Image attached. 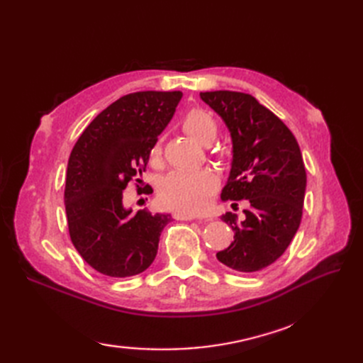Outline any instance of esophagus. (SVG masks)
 Wrapping results in <instances>:
<instances>
[{
  "instance_id": "1",
  "label": "esophagus",
  "mask_w": 363,
  "mask_h": 363,
  "mask_svg": "<svg viewBox=\"0 0 363 363\" xmlns=\"http://www.w3.org/2000/svg\"><path fill=\"white\" fill-rule=\"evenodd\" d=\"M175 219H180V221H191V219H195L194 216H189V215H183V213H175L174 215ZM199 221H211V218H199Z\"/></svg>"
}]
</instances>
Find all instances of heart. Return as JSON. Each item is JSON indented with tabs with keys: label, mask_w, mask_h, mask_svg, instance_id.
<instances>
[{
	"label": "heart",
	"mask_w": 363,
	"mask_h": 363,
	"mask_svg": "<svg viewBox=\"0 0 363 363\" xmlns=\"http://www.w3.org/2000/svg\"><path fill=\"white\" fill-rule=\"evenodd\" d=\"M182 125L186 133L203 145L211 144L218 133L215 118L200 107L191 108L183 116ZM159 152L160 144L152 150V156ZM216 186V177L208 171H174L160 182L157 196L164 207L183 215H195L203 211Z\"/></svg>",
	"instance_id": "1"
}]
</instances>
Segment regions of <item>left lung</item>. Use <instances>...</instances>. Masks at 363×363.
Instances as JSON below:
<instances>
[{"label":"left lung","mask_w":363,"mask_h":363,"mask_svg":"<svg viewBox=\"0 0 363 363\" xmlns=\"http://www.w3.org/2000/svg\"><path fill=\"white\" fill-rule=\"evenodd\" d=\"M201 100L223 118L233 140V160L223 201L248 200L242 218L221 216L235 240L216 252L238 272H257L276 262L301 223L306 169L292 131L255 96L233 91L201 92ZM238 204L232 207L236 211Z\"/></svg>","instance_id":"obj_1"}]
</instances>
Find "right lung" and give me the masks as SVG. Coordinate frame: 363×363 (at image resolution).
<instances>
[{
  "label": "right lung",
  "instance_id": "1",
  "mask_svg": "<svg viewBox=\"0 0 363 363\" xmlns=\"http://www.w3.org/2000/svg\"><path fill=\"white\" fill-rule=\"evenodd\" d=\"M182 95L144 91L121 96L86 127L71 151L65 184L69 236L86 263L104 276H136L157 255L171 215L147 208L131 215L123 191L145 171Z\"/></svg>",
  "mask_w": 363,
  "mask_h": 363
}]
</instances>
